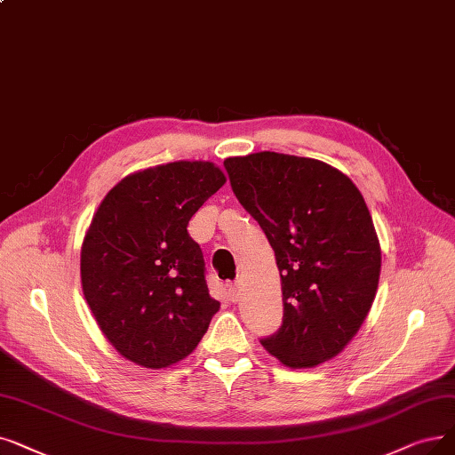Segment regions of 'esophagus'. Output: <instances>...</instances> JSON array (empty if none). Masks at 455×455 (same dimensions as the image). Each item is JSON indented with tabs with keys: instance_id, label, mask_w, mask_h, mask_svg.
Masks as SVG:
<instances>
[{
	"instance_id": "1",
	"label": "esophagus",
	"mask_w": 455,
	"mask_h": 455,
	"mask_svg": "<svg viewBox=\"0 0 455 455\" xmlns=\"http://www.w3.org/2000/svg\"><path fill=\"white\" fill-rule=\"evenodd\" d=\"M227 293H228V299H230L232 303H238L240 298H242V290H240L238 284H228V286H227Z\"/></svg>"
}]
</instances>
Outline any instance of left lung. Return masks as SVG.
<instances>
[{
    "instance_id": "left-lung-1",
    "label": "left lung",
    "mask_w": 455,
    "mask_h": 455,
    "mask_svg": "<svg viewBox=\"0 0 455 455\" xmlns=\"http://www.w3.org/2000/svg\"><path fill=\"white\" fill-rule=\"evenodd\" d=\"M225 169L281 271L283 325L262 346L290 368L332 359L361 329L379 283V240L361 191L312 157L256 152L228 157Z\"/></svg>"
}]
</instances>
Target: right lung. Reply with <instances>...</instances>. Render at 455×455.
<instances>
[{"label":"right lung","mask_w":455,"mask_h":455,"mask_svg":"<svg viewBox=\"0 0 455 455\" xmlns=\"http://www.w3.org/2000/svg\"><path fill=\"white\" fill-rule=\"evenodd\" d=\"M225 182L210 162H172L126 176L98 206L82 245V286L128 361L167 368L186 359L220 310L188 225Z\"/></svg>","instance_id":"right-lung-1"}]
</instances>
